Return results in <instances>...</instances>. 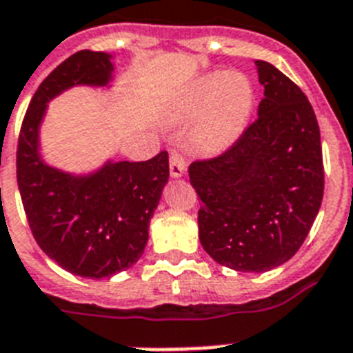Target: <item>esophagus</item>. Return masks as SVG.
Returning a JSON list of instances; mask_svg holds the SVG:
<instances>
[{
  "label": "esophagus",
  "mask_w": 353,
  "mask_h": 353,
  "mask_svg": "<svg viewBox=\"0 0 353 353\" xmlns=\"http://www.w3.org/2000/svg\"><path fill=\"white\" fill-rule=\"evenodd\" d=\"M170 173L173 179H180L185 173V159L180 151H173L170 157Z\"/></svg>",
  "instance_id": "obj_1"
}]
</instances>
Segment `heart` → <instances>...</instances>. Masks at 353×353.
<instances>
[{
	"label": "heart",
	"instance_id": "b5f03b06",
	"mask_svg": "<svg viewBox=\"0 0 353 353\" xmlns=\"http://www.w3.org/2000/svg\"><path fill=\"white\" fill-rule=\"evenodd\" d=\"M254 106V88L241 74L214 72L202 77L183 101L188 117L202 115L198 141L203 150L223 151L245 131Z\"/></svg>",
	"mask_w": 353,
	"mask_h": 353
}]
</instances>
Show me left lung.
<instances>
[{
	"label": "left lung",
	"mask_w": 353,
	"mask_h": 353,
	"mask_svg": "<svg viewBox=\"0 0 353 353\" xmlns=\"http://www.w3.org/2000/svg\"><path fill=\"white\" fill-rule=\"evenodd\" d=\"M263 95L256 119L220 157L189 165L202 200L200 243L238 272H265L288 261L321 208L325 171L316 113L298 84L254 61Z\"/></svg>",
	"instance_id": "8db88e82"
}]
</instances>
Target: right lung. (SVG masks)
Returning <instances> with one entry per match:
<instances>
[{
	"mask_svg": "<svg viewBox=\"0 0 353 353\" xmlns=\"http://www.w3.org/2000/svg\"><path fill=\"white\" fill-rule=\"evenodd\" d=\"M112 57L81 50L63 61L34 93L17 142V185L37 245L65 270L92 279L112 278L139 261L170 179L165 151L145 162L106 160L86 174L57 170L41 157L48 103L74 86L108 88Z\"/></svg>",
	"mask_w": 353,
	"mask_h": 353,
	"instance_id": "add662e5",
	"label": "right lung"
}]
</instances>
